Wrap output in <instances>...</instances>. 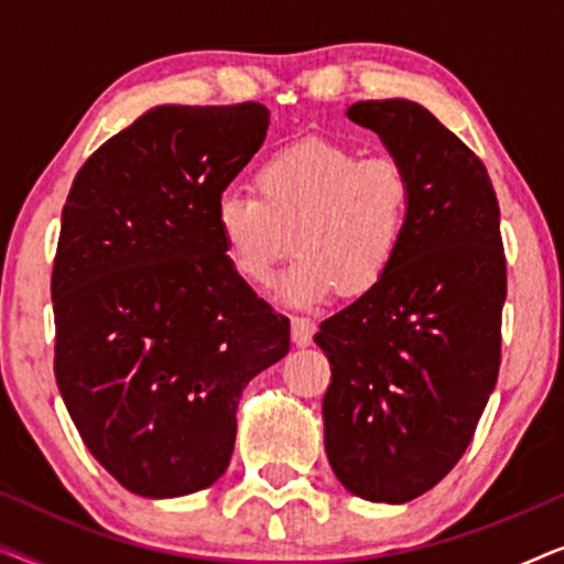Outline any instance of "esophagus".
Wrapping results in <instances>:
<instances>
[{"label": "esophagus", "mask_w": 564, "mask_h": 564, "mask_svg": "<svg viewBox=\"0 0 564 564\" xmlns=\"http://www.w3.org/2000/svg\"><path fill=\"white\" fill-rule=\"evenodd\" d=\"M315 323L311 318H292V341L297 346H311Z\"/></svg>", "instance_id": "34e87169"}]
</instances>
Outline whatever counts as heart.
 Masks as SVG:
<instances>
[{
	"label": "heart",
	"mask_w": 564,
	"mask_h": 564,
	"mask_svg": "<svg viewBox=\"0 0 564 564\" xmlns=\"http://www.w3.org/2000/svg\"><path fill=\"white\" fill-rule=\"evenodd\" d=\"M257 195L226 192L215 234L238 276L264 284L297 251L276 288L288 305H315L341 290L372 292L398 264L413 215V182L395 159H359L349 145L305 138L259 166Z\"/></svg>",
	"instance_id": "b5f03b06"
}]
</instances>
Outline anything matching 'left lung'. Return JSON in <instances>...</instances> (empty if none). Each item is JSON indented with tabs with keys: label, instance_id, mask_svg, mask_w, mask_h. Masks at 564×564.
Listing matches in <instances>:
<instances>
[{
	"label": "left lung",
	"instance_id": "obj_1",
	"mask_svg": "<svg viewBox=\"0 0 564 564\" xmlns=\"http://www.w3.org/2000/svg\"><path fill=\"white\" fill-rule=\"evenodd\" d=\"M346 118L408 169L413 215L392 272L315 334L330 361L323 444L354 496L408 503L457 465L496 388L500 210L482 161L423 105L369 99Z\"/></svg>",
	"mask_w": 564,
	"mask_h": 564
}]
</instances>
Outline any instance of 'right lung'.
Returning <instances> with one entry per match:
<instances>
[{"label": "right lung", "instance_id": "obj_1", "mask_svg": "<svg viewBox=\"0 0 564 564\" xmlns=\"http://www.w3.org/2000/svg\"><path fill=\"white\" fill-rule=\"evenodd\" d=\"M269 110L159 105L79 169L51 276L56 382L76 431L143 498L226 473L246 384L290 321L238 276L213 213L261 149Z\"/></svg>", "mask_w": 564, "mask_h": 564}]
</instances>
